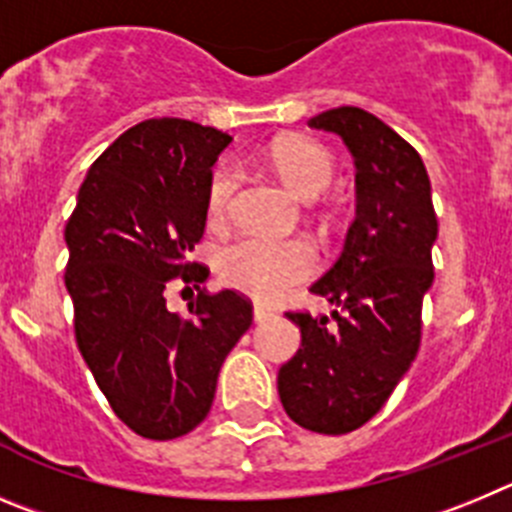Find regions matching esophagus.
Wrapping results in <instances>:
<instances>
[{"mask_svg": "<svg viewBox=\"0 0 512 512\" xmlns=\"http://www.w3.org/2000/svg\"><path fill=\"white\" fill-rule=\"evenodd\" d=\"M252 316H255V321H257V324H262V321L273 319V316H275V311H273V308L262 306V303H255V308H252Z\"/></svg>", "mask_w": 512, "mask_h": 512, "instance_id": "1", "label": "esophagus"}]
</instances>
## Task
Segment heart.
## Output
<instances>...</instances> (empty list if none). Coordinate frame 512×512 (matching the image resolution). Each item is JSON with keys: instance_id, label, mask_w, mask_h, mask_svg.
Masks as SVG:
<instances>
[{"instance_id": "1", "label": "heart", "mask_w": 512, "mask_h": 512, "mask_svg": "<svg viewBox=\"0 0 512 512\" xmlns=\"http://www.w3.org/2000/svg\"><path fill=\"white\" fill-rule=\"evenodd\" d=\"M270 163L285 186L313 201L329 191L334 181V158L324 147L308 140H278L270 147ZM237 188V170L219 165L206 188V209L211 222H224ZM219 275L227 285L260 301H275L316 270V250L306 239H278L245 234L219 252Z\"/></svg>"}]
</instances>
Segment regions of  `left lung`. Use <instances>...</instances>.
Instances as JSON below:
<instances>
[{
	"label": "left lung",
	"mask_w": 512,
	"mask_h": 512,
	"mask_svg": "<svg viewBox=\"0 0 512 512\" xmlns=\"http://www.w3.org/2000/svg\"><path fill=\"white\" fill-rule=\"evenodd\" d=\"M354 158L357 216L339 260L311 285L329 316L288 311L301 349L278 372L285 413L316 434H349L380 411L421 347L439 222L421 155L375 114L339 107L308 119Z\"/></svg>",
	"instance_id": "left-lung-1"
}]
</instances>
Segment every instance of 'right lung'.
Returning a JSON list of instances; mask_svg holds the SVG:
<instances>
[{
	"label": "right lung",
	"instance_id": "1",
	"mask_svg": "<svg viewBox=\"0 0 512 512\" xmlns=\"http://www.w3.org/2000/svg\"><path fill=\"white\" fill-rule=\"evenodd\" d=\"M229 142L188 119L135 124L91 165L66 224L76 344L119 421L145 439H178L209 416L224 359L252 324V303L206 293L209 267L188 260ZM173 279L200 290L188 317L164 306Z\"/></svg>",
	"mask_w": 512,
	"mask_h": 512
}]
</instances>
